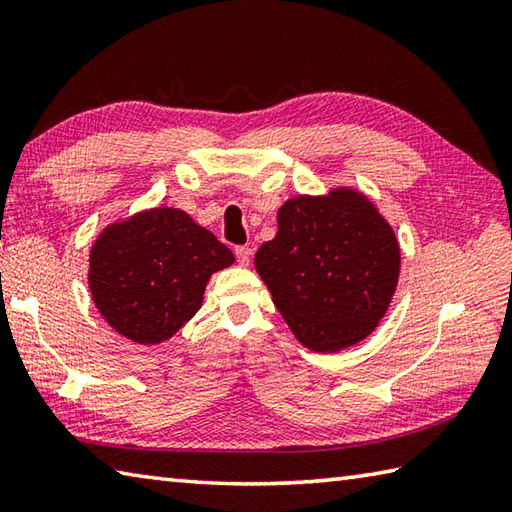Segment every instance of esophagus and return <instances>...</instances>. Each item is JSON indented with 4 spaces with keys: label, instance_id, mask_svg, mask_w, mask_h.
Listing matches in <instances>:
<instances>
[{
    "label": "esophagus",
    "instance_id": "34e87169",
    "mask_svg": "<svg viewBox=\"0 0 512 512\" xmlns=\"http://www.w3.org/2000/svg\"><path fill=\"white\" fill-rule=\"evenodd\" d=\"M235 257H237L239 264L248 266L250 264V257H253V248H250V246H237L235 248Z\"/></svg>",
    "mask_w": 512,
    "mask_h": 512
}]
</instances>
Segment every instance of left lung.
Wrapping results in <instances>:
<instances>
[{"label": "left lung", "mask_w": 512, "mask_h": 512, "mask_svg": "<svg viewBox=\"0 0 512 512\" xmlns=\"http://www.w3.org/2000/svg\"><path fill=\"white\" fill-rule=\"evenodd\" d=\"M255 268L288 328L314 352H339L385 317L400 273V246L363 193L297 195L277 213V235Z\"/></svg>", "instance_id": "left-lung-1"}]
</instances>
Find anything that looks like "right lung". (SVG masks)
<instances>
[{
	"mask_svg": "<svg viewBox=\"0 0 512 512\" xmlns=\"http://www.w3.org/2000/svg\"><path fill=\"white\" fill-rule=\"evenodd\" d=\"M233 262L211 231L180 209L160 206L96 237L88 281L94 306L118 334L156 345L202 308L211 275Z\"/></svg>",
	"mask_w": 512,
	"mask_h": 512,
	"instance_id": "add662e5",
	"label": "right lung"
}]
</instances>
